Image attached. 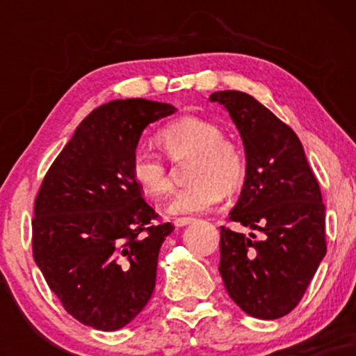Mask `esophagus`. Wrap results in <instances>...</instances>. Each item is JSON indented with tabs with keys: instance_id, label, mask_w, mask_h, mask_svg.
I'll list each match as a JSON object with an SVG mask.
<instances>
[{
	"instance_id": "esophagus-1",
	"label": "esophagus",
	"mask_w": 356,
	"mask_h": 356,
	"mask_svg": "<svg viewBox=\"0 0 356 356\" xmlns=\"http://www.w3.org/2000/svg\"><path fill=\"white\" fill-rule=\"evenodd\" d=\"M191 222H194V218H175L174 219V224L177 227H184V226H187V224H191Z\"/></svg>"
}]
</instances>
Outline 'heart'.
<instances>
[{"label": "heart", "mask_w": 356, "mask_h": 356, "mask_svg": "<svg viewBox=\"0 0 356 356\" xmlns=\"http://www.w3.org/2000/svg\"><path fill=\"white\" fill-rule=\"evenodd\" d=\"M159 140L174 161L192 157L187 187L175 191L167 202L172 216L209 211L234 192L246 175V161L238 145L224 138L220 127L199 117H181L159 132ZM132 175L150 197H161L170 189L165 159L150 145H138L132 155Z\"/></svg>", "instance_id": "heart-1"}]
</instances>
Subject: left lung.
Masks as SVG:
<instances>
[{
  "label": "left lung",
  "mask_w": 356,
  "mask_h": 356,
  "mask_svg": "<svg viewBox=\"0 0 356 356\" xmlns=\"http://www.w3.org/2000/svg\"><path fill=\"white\" fill-rule=\"evenodd\" d=\"M246 154V179L231 220L261 239L220 227L219 273L231 300L259 320L296 308L326 254L325 204L300 138L254 97L222 90Z\"/></svg>",
  "instance_id": "8db88e82"
}]
</instances>
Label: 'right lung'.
Segmentation results:
<instances>
[{
  "label": "right lung",
  "mask_w": 356,
  "mask_h": 356,
  "mask_svg": "<svg viewBox=\"0 0 356 356\" xmlns=\"http://www.w3.org/2000/svg\"><path fill=\"white\" fill-rule=\"evenodd\" d=\"M175 107L145 99L93 110L55 159L35 201L33 257L75 320L100 332L124 328L149 303L170 222L134 181L132 155L149 124Z\"/></svg>",
  "instance_id": "obj_1"
}]
</instances>
